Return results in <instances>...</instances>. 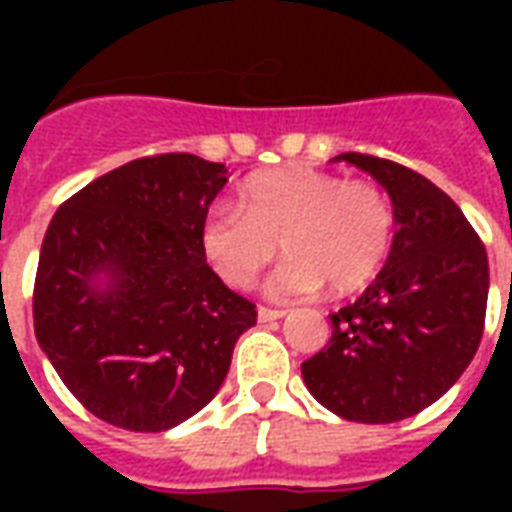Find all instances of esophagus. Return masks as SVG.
Here are the masks:
<instances>
[{
    "label": "esophagus",
    "instance_id": "esophagus-1",
    "mask_svg": "<svg viewBox=\"0 0 512 512\" xmlns=\"http://www.w3.org/2000/svg\"><path fill=\"white\" fill-rule=\"evenodd\" d=\"M285 315V310H274V307H257V318L263 323L268 321H279Z\"/></svg>",
    "mask_w": 512,
    "mask_h": 512
}]
</instances>
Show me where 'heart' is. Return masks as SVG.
<instances>
[{
    "label": "heart",
    "instance_id": "obj_1",
    "mask_svg": "<svg viewBox=\"0 0 512 512\" xmlns=\"http://www.w3.org/2000/svg\"><path fill=\"white\" fill-rule=\"evenodd\" d=\"M395 227V205L376 180L282 167L246 180L238 205H211L200 246L230 288H249L282 241L288 260L268 279V293L293 299L329 285L345 296L378 277L395 246Z\"/></svg>",
    "mask_w": 512,
    "mask_h": 512
}]
</instances>
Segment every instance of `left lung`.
Masks as SVG:
<instances>
[{
  "label": "left lung",
  "mask_w": 512,
  "mask_h": 512,
  "mask_svg": "<svg viewBox=\"0 0 512 512\" xmlns=\"http://www.w3.org/2000/svg\"><path fill=\"white\" fill-rule=\"evenodd\" d=\"M395 205V246L376 282L332 312V340L301 365L315 400L348 422L384 425L436 403L483 340L488 255L455 202L414 169L340 153Z\"/></svg>",
  "instance_id": "obj_1"
}]
</instances>
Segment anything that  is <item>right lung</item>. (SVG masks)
Here are the masks:
<instances>
[{"label":"right lung","instance_id":"right-lung-1","mask_svg":"<svg viewBox=\"0 0 512 512\" xmlns=\"http://www.w3.org/2000/svg\"><path fill=\"white\" fill-rule=\"evenodd\" d=\"M224 183V164L191 153L134 158L49 222L35 334L73 397L115 428L161 433L194 417L257 323L255 304L202 255V219Z\"/></svg>","mask_w":512,"mask_h":512}]
</instances>
